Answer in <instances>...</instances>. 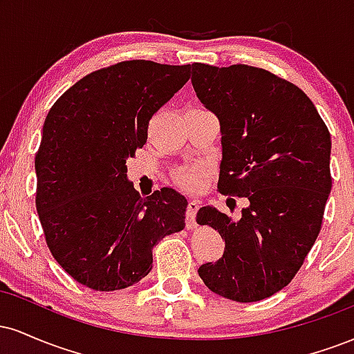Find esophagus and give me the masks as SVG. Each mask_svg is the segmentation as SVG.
Masks as SVG:
<instances>
[{"label": "esophagus", "instance_id": "1", "mask_svg": "<svg viewBox=\"0 0 354 354\" xmlns=\"http://www.w3.org/2000/svg\"><path fill=\"white\" fill-rule=\"evenodd\" d=\"M200 208V201L189 200L188 208H186V226L188 228H194L196 226V211Z\"/></svg>", "mask_w": 354, "mask_h": 354}]
</instances>
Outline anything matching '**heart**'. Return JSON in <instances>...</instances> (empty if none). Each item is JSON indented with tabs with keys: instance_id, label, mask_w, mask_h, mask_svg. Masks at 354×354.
<instances>
[{
	"instance_id": "b5f03b06",
	"label": "heart",
	"mask_w": 354,
	"mask_h": 354,
	"mask_svg": "<svg viewBox=\"0 0 354 354\" xmlns=\"http://www.w3.org/2000/svg\"><path fill=\"white\" fill-rule=\"evenodd\" d=\"M178 181L183 186H186V188H194L198 185V181H200V178H198V174L193 169H183V171L178 173Z\"/></svg>"
}]
</instances>
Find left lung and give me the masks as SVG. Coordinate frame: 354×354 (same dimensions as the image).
<instances>
[{
	"label": "left lung",
	"instance_id": "left-lung-1",
	"mask_svg": "<svg viewBox=\"0 0 354 354\" xmlns=\"http://www.w3.org/2000/svg\"><path fill=\"white\" fill-rule=\"evenodd\" d=\"M191 83L221 131L218 188L245 196L238 219L203 206L225 251L198 270L213 293L253 303L293 279L321 230L331 191V136L318 109L290 81L261 68L191 64Z\"/></svg>",
	"mask_w": 354,
	"mask_h": 354
}]
</instances>
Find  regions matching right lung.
Instances as JSON below:
<instances>
[{"label": "right lung", "instance_id": "add662e5", "mask_svg": "<svg viewBox=\"0 0 354 354\" xmlns=\"http://www.w3.org/2000/svg\"><path fill=\"white\" fill-rule=\"evenodd\" d=\"M189 70L145 59L113 64L73 84L44 120L36 209L51 254L91 290L141 281L153 268V246L185 228L186 198L173 188L141 198L126 161Z\"/></svg>", "mask_w": 354, "mask_h": 354}]
</instances>
